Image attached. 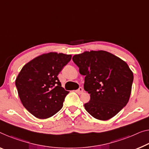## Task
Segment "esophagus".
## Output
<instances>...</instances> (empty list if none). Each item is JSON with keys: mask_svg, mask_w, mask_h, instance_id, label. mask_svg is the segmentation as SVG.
<instances>
[{"mask_svg": "<svg viewBox=\"0 0 149 149\" xmlns=\"http://www.w3.org/2000/svg\"><path fill=\"white\" fill-rule=\"evenodd\" d=\"M75 92H76V93H77V94H81L82 93L84 92V90L83 89H82V88H79V89H77V90H75Z\"/></svg>", "mask_w": 149, "mask_h": 149, "instance_id": "esophagus-1", "label": "esophagus"}]
</instances>
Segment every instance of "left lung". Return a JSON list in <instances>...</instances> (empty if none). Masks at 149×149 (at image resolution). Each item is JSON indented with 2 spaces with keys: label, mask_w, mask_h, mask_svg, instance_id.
<instances>
[{
  "label": "left lung",
  "mask_w": 149,
  "mask_h": 149,
  "mask_svg": "<svg viewBox=\"0 0 149 149\" xmlns=\"http://www.w3.org/2000/svg\"><path fill=\"white\" fill-rule=\"evenodd\" d=\"M73 61L85 75L84 88L90 94L84 104L95 118L107 120L127 104L131 94L133 73L128 64L106 51H90L75 55Z\"/></svg>",
  "instance_id": "left-lung-1"
}]
</instances>
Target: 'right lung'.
<instances>
[{"label": "right lung", "mask_w": 149, "mask_h": 149, "mask_svg": "<svg viewBox=\"0 0 149 149\" xmlns=\"http://www.w3.org/2000/svg\"><path fill=\"white\" fill-rule=\"evenodd\" d=\"M72 55L50 52L28 62L15 80L18 94L26 110L37 118L52 117L63 107L69 92L61 87L57 75Z\"/></svg>", "instance_id": "right-lung-1"}]
</instances>
